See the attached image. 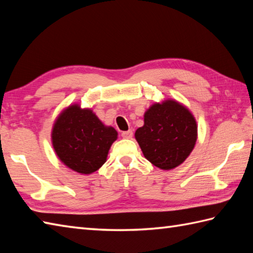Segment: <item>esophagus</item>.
Listing matches in <instances>:
<instances>
[{"label":"esophagus","mask_w":253,"mask_h":253,"mask_svg":"<svg viewBox=\"0 0 253 253\" xmlns=\"http://www.w3.org/2000/svg\"><path fill=\"white\" fill-rule=\"evenodd\" d=\"M122 137L125 138V139H131V138H132V131H131V130L123 131V132H122Z\"/></svg>","instance_id":"34e87169"}]
</instances>
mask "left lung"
<instances>
[{
	"label": "left lung",
	"instance_id": "8db88e82",
	"mask_svg": "<svg viewBox=\"0 0 253 253\" xmlns=\"http://www.w3.org/2000/svg\"><path fill=\"white\" fill-rule=\"evenodd\" d=\"M143 123L135 138L149 162L164 170L185 162L198 139L197 121L187 106L173 99L155 102L144 112Z\"/></svg>",
	"mask_w": 253,
	"mask_h": 253
}]
</instances>
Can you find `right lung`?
Segmentation results:
<instances>
[{"mask_svg": "<svg viewBox=\"0 0 253 253\" xmlns=\"http://www.w3.org/2000/svg\"><path fill=\"white\" fill-rule=\"evenodd\" d=\"M117 136L115 128L104 125L92 110L74 103L56 117L51 141L64 165L79 174L89 175L106 162Z\"/></svg>", "mask_w": 253, "mask_h": 253, "instance_id": "obj_1", "label": "right lung"}]
</instances>
